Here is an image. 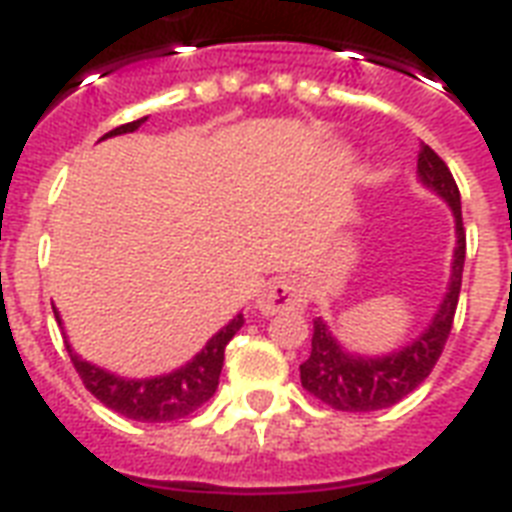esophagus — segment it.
<instances>
[{
	"mask_svg": "<svg viewBox=\"0 0 512 512\" xmlns=\"http://www.w3.org/2000/svg\"><path fill=\"white\" fill-rule=\"evenodd\" d=\"M305 284L295 276H279L265 284V289L257 295V311L265 316H276L284 311H303L305 305Z\"/></svg>",
	"mask_w": 512,
	"mask_h": 512,
	"instance_id": "obj_1",
	"label": "esophagus"
}]
</instances>
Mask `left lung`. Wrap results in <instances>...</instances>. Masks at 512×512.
Returning a JSON list of instances; mask_svg holds the SVG:
<instances>
[{"mask_svg":"<svg viewBox=\"0 0 512 512\" xmlns=\"http://www.w3.org/2000/svg\"><path fill=\"white\" fill-rule=\"evenodd\" d=\"M417 175L425 188L436 191L452 207L457 247H454L449 287H446L444 300L433 313L425 332L414 337L409 345L385 353V356L348 353L332 337L324 321H313L311 356L300 364V382L311 396H316L332 409H340V412H377V409L398 404L433 372V366L449 340V332H452L454 311H457V300H460L462 268H465L460 188L454 183L444 159L425 143L417 156Z\"/></svg>","mask_w":512,"mask_h":512,"instance_id":"1","label":"left lung"}]
</instances>
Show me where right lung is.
<instances>
[{
    "instance_id": "obj_1",
    "label": "right lung",
    "mask_w": 512,
    "mask_h": 512,
    "mask_svg": "<svg viewBox=\"0 0 512 512\" xmlns=\"http://www.w3.org/2000/svg\"><path fill=\"white\" fill-rule=\"evenodd\" d=\"M143 122L146 119L122 124V127L106 132L100 140L124 135V132H135ZM55 319L60 324V316H55ZM241 324H244V316L239 313L188 364H183L170 374L143 377V380H127V377H119V374L106 372V369L84 361L82 356H76L68 342L66 350L71 361H74V369L82 377L84 388L90 390L100 404H106L108 409H114V412L124 414L130 420L170 422L188 417V414L196 412L201 404H207L209 398L215 396L217 382H220V369H223L225 345L233 340Z\"/></svg>"
}]
</instances>
